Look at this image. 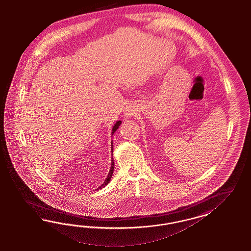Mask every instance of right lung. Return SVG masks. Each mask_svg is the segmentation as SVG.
I'll use <instances>...</instances> for the list:
<instances>
[{"instance_id": "1", "label": "right lung", "mask_w": 251, "mask_h": 251, "mask_svg": "<svg viewBox=\"0 0 251 251\" xmlns=\"http://www.w3.org/2000/svg\"><path fill=\"white\" fill-rule=\"evenodd\" d=\"M122 124V121H118V122L115 123L114 126H113V128H112V132H111V134L113 135L114 134L115 131L117 130V129H119V127H120V125ZM113 141H111V152H113V143H112ZM111 154H113V153H111ZM113 171H114V160L113 158L111 159V167H110V170H109V173H108V175L106 176V179H105V181L104 183L98 188L99 190H101V189H103L104 187H106V185L108 184V182L110 181V179H111V176L113 175Z\"/></svg>"}]
</instances>
